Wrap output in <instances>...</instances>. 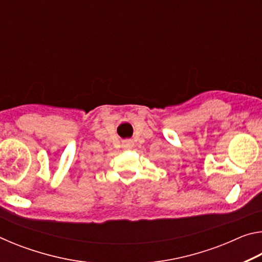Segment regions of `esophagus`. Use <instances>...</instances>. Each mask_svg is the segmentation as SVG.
I'll return each instance as SVG.
<instances>
[{
  "instance_id": "34e87169",
  "label": "esophagus",
  "mask_w": 262,
  "mask_h": 262,
  "mask_svg": "<svg viewBox=\"0 0 262 262\" xmlns=\"http://www.w3.org/2000/svg\"><path fill=\"white\" fill-rule=\"evenodd\" d=\"M133 145H134V142H133L132 140H126V141L122 142V147L123 148L130 149V148H133Z\"/></svg>"
}]
</instances>
